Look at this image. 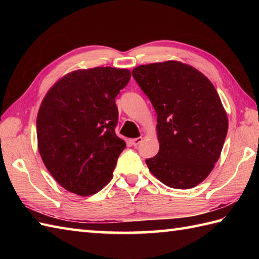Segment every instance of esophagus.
<instances>
[{"instance_id":"esophagus-1","label":"esophagus","mask_w":259,"mask_h":259,"mask_svg":"<svg viewBox=\"0 0 259 259\" xmlns=\"http://www.w3.org/2000/svg\"><path fill=\"white\" fill-rule=\"evenodd\" d=\"M142 141V137H139V138H135V139H131V144H133L135 147L138 146L140 142Z\"/></svg>"}]
</instances>
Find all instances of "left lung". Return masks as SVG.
<instances>
[{
    "mask_svg": "<svg viewBox=\"0 0 259 259\" xmlns=\"http://www.w3.org/2000/svg\"><path fill=\"white\" fill-rule=\"evenodd\" d=\"M133 76L157 112L159 152L146 160L150 172L175 189H190L221 157L228 119L207 76L178 61L139 65Z\"/></svg>",
    "mask_w": 259,
    "mask_h": 259,
    "instance_id": "left-lung-1",
    "label": "left lung"
}]
</instances>
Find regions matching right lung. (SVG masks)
<instances>
[{"instance_id": "1", "label": "right lung", "mask_w": 259, "mask_h": 259, "mask_svg": "<svg viewBox=\"0 0 259 259\" xmlns=\"http://www.w3.org/2000/svg\"><path fill=\"white\" fill-rule=\"evenodd\" d=\"M130 76L126 69L76 70L43 99L36 118L38 152L49 172L68 191L90 196L112 179L125 148L114 133V99Z\"/></svg>"}]
</instances>
